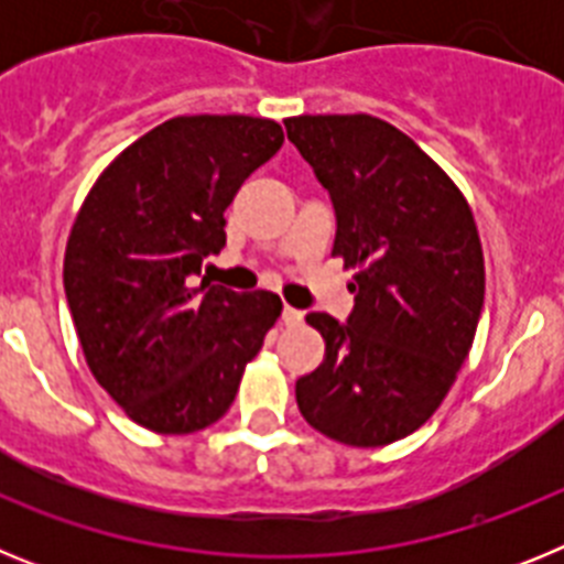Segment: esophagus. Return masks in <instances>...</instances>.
Masks as SVG:
<instances>
[{
    "instance_id": "esophagus-1",
    "label": "esophagus",
    "mask_w": 564,
    "mask_h": 564,
    "mask_svg": "<svg viewBox=\"0 0 564 564\" xmlns=\"http://www.w3.org/2000/svg\"><path fill=\"white\" fill-rule=\"evenodd\" d=\"M302 318H305V313H302V311H296V307H291V305H285V307H282V322H285L288 327H296V325H302Z\"/></svg>"
}]
</instances>
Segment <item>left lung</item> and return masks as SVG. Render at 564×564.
Segmentation results:
<instances>
[{"mask_svg": "<svg viewBox=\"0 0 564 564\" xmlns=\"http://www.w3.org/2000/svg\"><path fill=\"white\" fill-rule=\"evenodd\" d=\"M288 141L336 212L333 257L356 268L347 322L311 313L325 361L296 381L299 412L347 446H387L430 421L475 341L482 248L460 188L372 115L288 118Z\"/></svg>", "mask_w": 564, "mask_h": 564, "instance_id": "obj_1", "label": "left lung"}]
</instances>
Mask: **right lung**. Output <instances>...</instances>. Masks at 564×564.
Returning <instances> with one entry per match:
<instances>
[{
	"mask_svg": "<svg viewBox=\"0 0 564 564\" xmlns=\"http://www.w3.org/2000/svg\"><path fill=\"white\" fill-rule=\"evenodd\" d=\"M285 141L251 115H181L123 149L89 188L64 253L84 358L134 423L188 435L220 421L282 313L271 291L208 285L223 212Z\"/></svg>",
	"mask_w": 564,
	"mask_h": 564,
	"instance_id": "right-lung-1",
	"label": "right lung"
}]
</instances>
